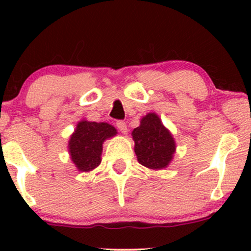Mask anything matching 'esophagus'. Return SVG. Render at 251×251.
Wrapping results in <instances>:
<instances>
[{
    "label": "esophagus",
    "instance_id": "1",
    "mask_svg": "<svg viewBox=\"0 0 251 251\" xmlns=\"http://www.w3.org/2000/svg\"><path fill=\"white\" fill-rule=\"evenodd\" d=\"M117 127L120 132H122V133H124V134L127 133V131H128L127 126H126V123L123 122V120H119V122H117Z\"/></svg>",
    "mask_w": 251,
    "mask_h": 251
}]
</instances>
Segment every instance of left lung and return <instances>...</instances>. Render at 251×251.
Segmentation results:
<instances>
[{
    "mask_svg": "<svg viewBox=\"0 0 251 251\" xmlns=\"http://www.w3.org/2000/svg\"><path fill=\"white\" fill-rule=\"evenodd\" d=\"M138 162L151 170H163L170 165L176 152L174 135L163 125L154 112L140 119V125L132 131Z\"/></svg>",
    "mask_w": 251,
    "mask_h": 251,
    "instance_id": "1",
    "label": "left lung"
}]
</instances>
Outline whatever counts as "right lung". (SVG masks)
I'll return each mask as SVG.
<instances>
[{
    "label": "right lung",
    "instance_id": "obj_1",
    "mask_svg": "<svg viewBox=\"0 0 251 251\" xmlns=\"http://www.w3.org/2000/svg\"><path fill=\"white\" fill-rule=\"evenodd\" d=\"M114 126L81 119L68 140V152L77 171H93L101 163L102 144L117 135Z\"/></svg>",
    "mask_w": 251,
    "mask_h": 251
}]
</instances>
